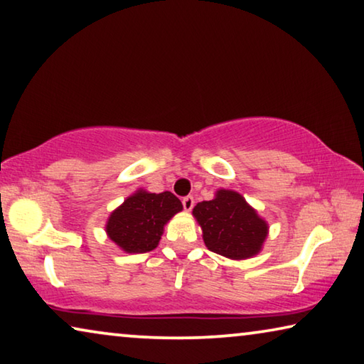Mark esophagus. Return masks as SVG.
I'll return each instance as SVG.
<instances>
[{
    "instance_id": "1",
    "label": "esophagus",
    "mask_w": 364,
    "mask_h": 364,
    "mask_svg": "<svg viewBox=\"0 0 364 364\" xmlns=\"http://www.w3.org/2000/svg\"><path fill=\"white\" fill-rule=\"evenodd\" d=\"M182 205H183V210H186V211H192V208L195 205L193 196H186V198L182 200Z\"/></svg>"
}]
</instances>
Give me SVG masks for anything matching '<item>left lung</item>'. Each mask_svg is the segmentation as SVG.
Here are the masks:
<instances>
[{
    "label": "left lung",
    "instance_id": "8db88e82",
    "mask_svg": "<svg viewBox=\"0 0 364 364\" xmlns=\"http://www.w3.org/2000/svg\"><path fill=\"white\" fill-rule=\"evenodd\" d=\"M193 218L213 253L229 259H248L263 250L269 224L235 190L219 188L210 201L193 208Z\"/></svg>",
    "mask_w": 364,
    "mask_h": 364
}]
</instances>
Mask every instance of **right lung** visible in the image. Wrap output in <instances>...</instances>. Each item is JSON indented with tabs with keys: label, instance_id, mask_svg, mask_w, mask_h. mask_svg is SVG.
<instances>
[{
	"label": "right lung",
	"instance_id": "1",
	"mask_svg": "<svg viewBox=\"0 0 364 364\" xmlns=\"http://www.w3.org/2000/svg\"><path fill=\"white\" fill-rule=\"evenodd\" d=\"M183 206L174 193H151L139 188L109 214L106 235L124 253H146L158 247L164 225Z\"/></svg>",
	"mask_w": 364,
	"mask_h": 364
}]
</instances>
